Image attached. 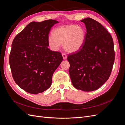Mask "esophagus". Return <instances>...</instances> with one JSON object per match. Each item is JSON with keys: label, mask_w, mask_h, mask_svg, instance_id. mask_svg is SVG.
Returning <instances> with one entry per match:
<instances>
[{"label": "esophagus", "mask_w": 125, "mask_h": 125, "mask_svg": "<svg viewBox=\"0 0 125 125\" xmlns=\"http://www.w3.org/2000/svg\"><path fill=\"white\" fill-rule=\"evenodd\" d=\"M62 57L64 59H66L67 58V55L65 53H62Z\"/></svg>", "instance_id": "obj_1"}]
</instances>
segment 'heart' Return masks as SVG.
<instances>
[{
	"mask_svg": "<svg viewBox=\"0 0 125 125\" xmlns=\"http://www.w3.org/2000/svg\"><path fill=\"white\" fill-rule=\"evenodd\" d=\"M86 31L80 25L61 26L55 29L52 35L49 36L48 43L52 50H58L62 43L63 47L69 52L80 50L84 43Z\"/></svg>",
	"mask_w": 125,
	"mask_h": 125,
	"instance_id": "obj_1",
	"label": "heart"
}]
</instances>
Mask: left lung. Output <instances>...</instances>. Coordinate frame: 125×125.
<instances>
[{
	"label": "left lung",
	"instance_id": "1",
	"mask_svg": "<svg viewBox=\"0 0 125 125\" xmlns=\"http://www.w3.org/2000/svg\"><path fill=\"white\" fill-rule=\"evenodd\" d=\"M86 29L84 43L68 55L69 74L75 88L95 91L111 74L115 60L114 43L110 33L99 22L87 18L81 21Z\"/></svg>",
	"mask_w": 125,
	"mask_h": 125
}]
</instances>
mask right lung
<instances>
[{
	"instance_id": "right-lung-1",
	"label": "right lung",
	"mask_w": 125,
	"mask_h": 125,
	"mask_svg": "<svg viewBox=\"0 0 125 125\" xmlns=\"http://www.w3.org/2000/svg\"><path fill=\"white\" fill-rule=\"evenodd\" d=\"M58 22H32L14 37L9 56L12 77L17 85L29 93L37 94L52 84L54 71L62 61L59 52L47 47L51 28Z\"/></svg>"
}]
</instances>
